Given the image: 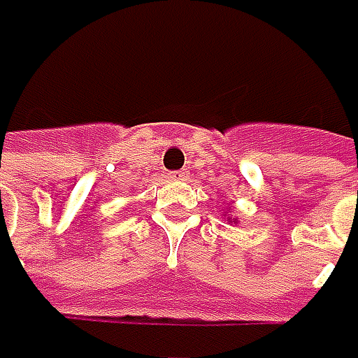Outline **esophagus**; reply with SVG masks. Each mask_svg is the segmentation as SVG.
Here are the masks:
<instances>
[{
    "label": "esophagus",
    "instance_id": "34e87169",
    "mask_svg": "<svg viewBox=\"0 0 358 358\" xmlns=\"http://www.w3.org/2000/svg\"><path fill=\"white\" fill-rule=\"evenodd\" d=\"M187 175H189V173H187L185 169H181V171H173V173H171V179H175V181H185V179H187Z\"/></svg>",
    "mask_w": 358,
    "mask_h": 358
}]
</instances>
